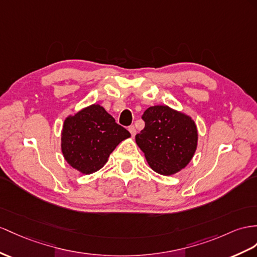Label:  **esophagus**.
<instances>
[{
    "instance_id": "obj_1",
    "label": "esophagus",
    "mask_w": 257,
    "mask_h": 257,
    "mask_svg": "<svg viewBox=\"0 0 257 257\" xmlns=\"http://www.w3.org/2000/svg\"><path fill=\"white\" fill-rule=\"evenodd\" d=\"M128 130H129V133L131 134V136H133V137L136 136L137 130H136V127H135V126H130V127L128 128Z\"/></svg>"
}]
</instances>
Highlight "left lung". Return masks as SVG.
<instances>
[{"mask_svg": "<svg viewBox=\"0 0 257 257\" xmlns=\"http://www.w3.org/2000/svg\"><path fill=\"white\" fill-rule=\"evenodd\" d=\"M146 127L136 142L154 172L170 176L185 168L195 153L197 129L191 117L166 105L151 106L142 115Z\"/></svg>", "mask_w": 257, "mask_h": 257, "instance_id": "8db88e82", "label": "left lung"}]
</instances>
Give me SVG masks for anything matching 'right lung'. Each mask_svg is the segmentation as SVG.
Wrapping results in <instances>:
<instances>
[{"instance_id":"obj_1","label":"right lung","mask_w":257,"mask_h":257,"mask_svg":"<svg viewBox=\"0 0 257 257\" xmlns=\"http://www.w3.org/2000/svg\"><path fill=\"white\" fill-rule=\"evenodd\" d=\"M129 137V131L116 123L104 107L92 104L65 119L62 152L72 168L90 175L101 169L118 144Z\"/></svg>"}]
</instances>
